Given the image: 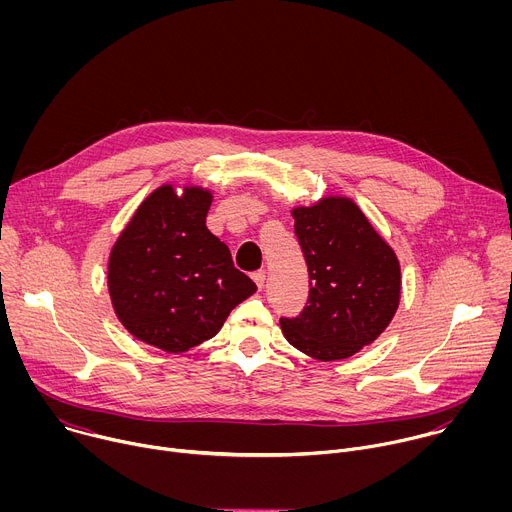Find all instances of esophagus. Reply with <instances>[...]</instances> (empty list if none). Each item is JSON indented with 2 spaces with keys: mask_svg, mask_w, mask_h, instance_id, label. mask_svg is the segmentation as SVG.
<instances>
[{
  "mask_svg": "<svg viewBox=\"0 0 512 512\" xmlns=\"http://www.w3.org/2000/svg\"><path fill=\"white\" fill-rule=\"evenodd\" d=\"M265 277H267V273H265L263 269H261V271H255V273H253V281L257 283V287H259V289L263 287V283H265Z\"/></svg>",
  "mask_w": 512,
  "mask_h": 512,
  "instance_id": "esophagus-1",
  "label": "esophagus"
}]
</instances>
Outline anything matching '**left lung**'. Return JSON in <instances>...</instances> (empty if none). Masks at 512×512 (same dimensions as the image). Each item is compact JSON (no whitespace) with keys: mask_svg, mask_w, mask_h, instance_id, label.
<instances>
[{"mask_svg":"<svg viewBox=\"0 0 512 512\" xmlns=\"http://www.w3.org/2000/svg\"><path fill=\"white\" fill-rule=\"evenodd\" d=\"M308 275V306L281 318L287 342L322 360H342L373 344L401 302V265L360 206L338 194L294 206Z\"/></svg>","mask_w":512,"mask_h":512,"instance_id":"1","label":"left lung"}]
</instances>
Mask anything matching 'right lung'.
Wrapping results in <instances>:
<instances>
[{
	"label": "right lung",
	"mask_w": 512,
	"mask_h": 512,
	"mask_svg": "<svg viewBox=\"0 0 512 512\" xmlns=\"http://www.w3.org/2000/svg\"><path fill=\"white\" fill-rule=\"evenodd\" d=\"M210 204L208 188L162 184L111 247L109 298L135 340L186 352L216 336L231 310L257 291L235 269L229 247L206 229Z\"/></svg>",
	"instance_id": "obj_1"
}]
</instances>
